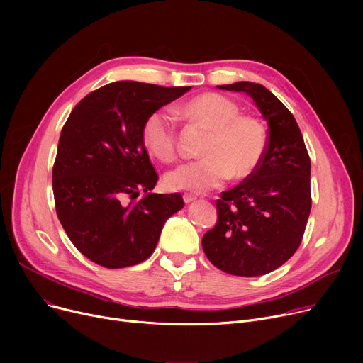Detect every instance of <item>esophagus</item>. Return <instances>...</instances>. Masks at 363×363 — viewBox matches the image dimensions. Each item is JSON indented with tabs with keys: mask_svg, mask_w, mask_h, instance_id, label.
Listing matches in <instances>:
<instances>
[{
	"mask_svg": "<svg viewBox=\"0 0 363 363\" xmlns=\"http://www.w3.org/2000/svg\"><path fill=\"white\" fill-rule=\"evenodd\" d=\"M197 197L196 196H193V194H184V201L188 204V203H191V201H194Z\"/></svg>",
	"mask_w": 363,
	"mask_h": 363,
	"instance_id": "esophagus-1",
	"label": "esophagus"
}]
</instances>
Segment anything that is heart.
I'll list each match as a JSON object with an SVG mask.
<instances>
[{
  "label": "heart",
  "instance_id": "1",
  "mask_svg": "<svg viewBox=\"0 0 363 363\" xmlns=\"http://www.w3.org/2000/svg\"><path fill=\"white\" fill-rule=\"evenodd\" d=\"M185 119L211 130L203 144L204 159L181 164L164 177V185L178 191L206 193L233 177L250 178L259 169L268 132L250 114H240V106L218 92H204L179 107ZM141 141L152 157L169 163L178 155V135L174 116L166 108L151 111L141 128Z\"/></svg>",
  "mask_w": 363,
  "mask_h": 363
}]
</instances>
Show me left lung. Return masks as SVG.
I'll list each match as a JSON object with an SVG mask.
<instances>
[{
  "label": "left lung",
  "mask_w": 363,
  "mask_h": 363,
  "mask_svg": "<svg viewBox=\"0 0 363 363\" xmlns=\"http://www.w3.org/2000/svg\"><path fill=\"white\" fill-rule=\"evenodd\" d=\"M219 88L250 95L268 121V148L253 177L220 193L218 222L201 244L220 271L259 277L279 268L301 242L312 207L311 157L291 111L269 89L255 82Z\"/></svg>",
  "instance_id": "8db88e82"
}]
</instances>
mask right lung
I'll use <instances>...</instances> for the list:
<instances>
[{
	"mask_svg": "<svg viewBox=\"0 0 363 363\" xmlns=\"http://www.w3.org/2000/svg\"><path fill=\"white\" fill-rule=\"evenodd\" d=\"M189 91L119 81L89 92L72 110L52 166L55 212L85 257L126 268L155 252L164 222L182 196L155 194L159 175L141 141L151 111ZM140 192L146 196L138 199Z\"/></svg>",
	"mask_w": 363,
	"mask_h": 363,
	"instance_id": "1",
	"label": "right lung"
}]
</instances>
